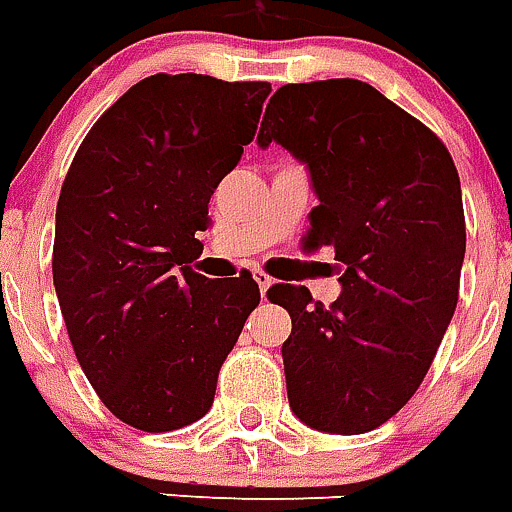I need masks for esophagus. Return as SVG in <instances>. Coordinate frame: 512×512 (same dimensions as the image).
I'll use <instances>...</instances> for the list:
<instances>
[{"instance_id":"1","label":"esophagus","mask_w":512,"mask_h":512,"mask_svg":"<svg viewBox=\"0 0 512 512\" xmlns=\"http://www.w3.org/2000/svg\"><path fill=\"white\" fill-rule=\"evenodd\" d=\"M253 280L259 282V290H261V296H267V290L272 288V277L267 275V272H261V269H256V272H253Z\"/></svg>"}]
</instances>
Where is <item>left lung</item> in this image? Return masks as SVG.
Masks as SVG:
<instances>
[{
  "label": "left lung",
  "mask_w": 512,
  "mask_h": 512,
  "mask_svg": "<svg viewBox=\"0 0 512 512\" xmlns=\"http://www.w3.org/2000/svg\"><path fill=\"white\" fill-rule=\"evenodd\" d=\"M306 163L320 206L306 243L330 245L341 296L272 285L288 309L282 343L288 402L325 433H367L423 383L460 296L465 214L444 142L357 79L285 84L259 132Z\"/></svg>",
  "instance_id": "8db88e82"
}]
</instances>
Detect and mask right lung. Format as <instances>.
I'll use <instances>...</instances> for the list:
<instances>
[{"label": "right lung", "mask_w": 512, "mask_h": 512, "mask_svg": "<svg viewBox=\"0 0 512 512\" xmlns=\"http://www.w3.org/2000/svg\"><path fill=\"white\" fill-rule=\"evenodd\" d=\"M267 81L155 73L89 129L55 214L52 280L81 370L118 420L177 431L211 410L216 378L261 293L251 272L208 280V200L253 140Z\"/></svg>", "instance_id": "1"}]
</instances>
